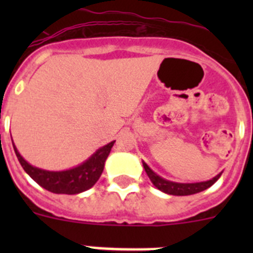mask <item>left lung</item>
<instances>
[{
  "label": "left lung",
  "mask_w": 253,
  "mask_h": 253,
  "mask_svg": "<svg viewBox=\"0 0 253 253\" xmlns=\"http://www.w3.org/2000/svg\"><path fill=\"white\" fill-rule=\"evenodd\" d=\"M143 167H144V171L148 175L149 180H151L152 184L157 187L158 190H161L162 193L169 194V195H175V196H186V195H193V194H198L200 191H204L208 187H210L213 184H215L218 178L222 176V172L218 173L215 177H213L211 180L208 181H202V182H193V184H184V182H175V181H169L166 178L161 177L160 175H157L151 167L147 165L144 161H142Z\"/></svg>",
  "instance_id": "8db88e82"
}]
</instances>
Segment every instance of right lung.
<instances>
[{"label":"right lung","mask_w":253,"mask_h":253,"mask_svg":"<svg viewBox=\"0 0 253 253\" xmlns=\"http://www.w3.org/2000/svg\"><path fill=\"white\" fill-rule=\"evenodd\" d=\"M114 143L115 140L107 143L104 147L97 149L95 153L91 154L84 162L80 163L78 166L72 167V169H63V171H49V169L33 166L20 154L13 140L12 146L22 169H25L26 173L37 184L50 193L75 195V194L84 193L86 190L91 189L97 182L104 171L105 161L110 153Z\"/></svg>","instance_id":"right-lung-1"}]
</instances>
